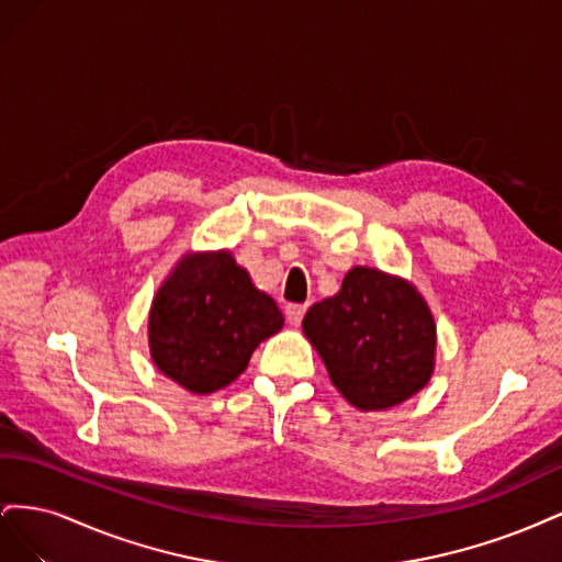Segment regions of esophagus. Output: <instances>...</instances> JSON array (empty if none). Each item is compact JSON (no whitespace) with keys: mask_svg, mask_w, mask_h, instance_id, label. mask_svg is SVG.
I'll return each instance as SVG.
<instances>
[{"mask_svg":"<svg viewBox=\"0 0 562 562\" xmlns=\"http://www.w3.org/2000/svg\"><path fill=\"white\" fill-rule=\"evenodd\" d=\"M304 314H307V304H288L285 307V318L291 321V326H300Z\"/></svg>","mask_w":562,"mask_h":562,"instance_id":"esophagus-1","label":"esophagus"}]
</instances>
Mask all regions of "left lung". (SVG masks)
<instances>
[{"mask_svg":"<svg viewBox=\"0 0 562 562\" xmlns=\"http://www.w3.org/2000/svg\"><path fill=\"white\" fill-rule=\"evenodd\" d=\"M302 330L335 389L363 413L401 405L434 375L429 304L411 281L382 269L351 267L337 295L304 314Z\"/></svg>","mask_w":562,"mask_h":562,"instance_id":"left-lung-1","label":"left lung"}]
</instances>
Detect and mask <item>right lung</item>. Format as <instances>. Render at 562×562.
Masks as SVG:
<instances>
[{"label":"right lung","mask_w":562,"mask_h":562,"mask_svg":"<svg viewBox=\"0 0 562 562\" xmlns=\"http://www.w3.org/2000/svg\"><path fill=\"white\" fill-rule=\"evenodd\" d=\"M283 328L277 302L258 291L229 250L184 252L149 307V356L168 380L213 394L248 368Z\"/></svg>","instance_id":"obj_1"}]
</instances>
